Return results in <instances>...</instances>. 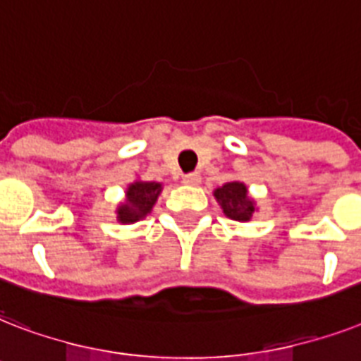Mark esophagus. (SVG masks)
I'll return each mask as SVG.
<instances>
[{
	"label": "esophagus",
	"instance_id": "1",
	"mask_svg": "<svg viewBox=\"0 0 361 361\" xmlns=\"http://www.w3.org/2000/svg\"><path fill=\"white\" fill-rule=\"evenodd\" d=\"M183 183L190 184V186H195V184H200L201 183L200 173H188V175H184Z\"/></svg>",
	"mask_w": 361,
	"mask_h": 361
}]
</instances>
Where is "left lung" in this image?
I'll return each instance as SVG.
<instances>
[{
  "label": "left lung",
  "mask_w": 361,
  "mask_h": 361,
  "mask_svg": "<svg viewBox=\"0 0 361 361\" xmlns=\"http://www.w3.org/2000/svg\"><path fill=\"white\" fill-rule=\"evenodd\" d=\"M214 197L222 207L226 216L231 220H237V222H248L252 219L254 211H256V203L248 195L247 186L239 183V180L226 183L224 186L214 190Z\"/></svg>",
  "instance_id": "1"
}]
</instances>
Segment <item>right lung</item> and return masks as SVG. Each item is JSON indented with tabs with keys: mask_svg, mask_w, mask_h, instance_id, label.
<instances>
[{
	"mask_svg": "<svg viewBox=\"0 0 361 361\" xmlns=\"http://www.w3.org/2000/svg\"><path fill=\"white\" fill-rule=\"evenodd\" d=\"M161 192L160 183H145L135 180L126 190V201L116 209V220L120 224H133L137 220L145 219Z\"/></svg>",
	"mask_w": 361,
	"mask_h": 361,
	"instance_id": "right-lung-1",
	"label": "right lung"
}]
</instances>
